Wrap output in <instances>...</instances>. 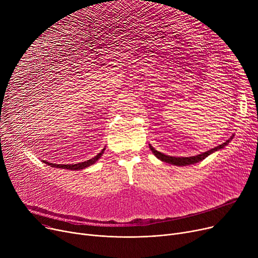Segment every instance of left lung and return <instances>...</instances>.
<instances>
[{"label":"left lung","mask_w":258,"mask_h":258,"mask_svg":"<svg viewBox=\"0 0 258 258\" xmlns=\"http://www.w3.org/2000/svg\"><path fill=\"white\" fill-rule=\"evenodd\" d=\"M233 136L230 137V139H228L226 142L220 144L219 146H216L214 148H211V150L207 151V152H204V153H201L199 155H196V156H191V157H172V156H168V155H165L163 153L161 152H158L157 150H155V148L152 146V144H150V148L151 151L153 152V154L161 161L163 162H166V163L168 164H171V165H177V166H186V165H191V164H196V163H199V162L203 161L205 158H207L208 156H210L211 154L218 152V151H221L223 150V148L229 144V142L231 141Z\"/></svg>","instance_id":"left-lung-1"}]
</instances>
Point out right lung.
I'll return each instance as SVG.
<instances>
[{
  "instance_id": "1",
  "label": "right lung",
  "mask_w": 258,
  "mask_h": 258,
  "mask_svg": "<svg viewBox=\"0 0 258 258\" xmlns=\"http://www.w3.org/2000/svg\"><path fill=\"white\" fill-rule=\"evenodd\" d=\"M104 151H105V147L98 155H96L94 158H92L90 160H87L85 162H80V163H76V164H56V163H50V162H47V161H44V163H46L47 165H50L51 167H55V168L69 169V170H81V169H85V168L96 163V162L100 159V157L103 155Z\"/></svg>"
}]
</instances>
